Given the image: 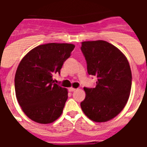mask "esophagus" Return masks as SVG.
Masks as SVG:
<instances>
[{"label":"esophagus","instance_id":"1","mask_svg":"<svg viewBox=\"0 0 147 147\" xmlns=\"http://www.w3.org/2000/svg\"><path fill=\"white\" fill-rule=\"evenodd\" d=\"M76 88H72V87L69 88V92H74V91H76Z\"/></svg>","mask_w":147,"mask_h":147}]
</instances>
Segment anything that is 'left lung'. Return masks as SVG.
Masks as SVG:
<instances>
[{"label": "left lung", "instance_id": "8db88e82", "mask_svg": "<svg viewBox=\"0 0 147 147\" xmlns=\"http://www.w3.org/2000/svg\"><path fill=\"white\" fill-rule=\"evenodd\" d=\"M88 73L96 76L93 88H84L81 102L84 114L95 122H106L121 113L130 96L132 74L126 56L114 45L104 40L82 42Z\"/></svg>", "mask_w": 147, "mask_h": 147}]
</instances>
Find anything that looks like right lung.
<instances>
[{
	"label": "right lung",
	"instance_id": "obj_1",
	"mask_svg": "<svg viewBox=\"0 0 147 147\" xmlns=\"http://www.w3.org/2000/svg\"><path fill=\"white\" fill-rule=\"evenodd\" d=\"M75 45L47 43L30 50L20 62L15 74L17 101L29 118L39 123H50L62 113L68 91L54 83Z\"/></svg>",
	"mask_w": 147,
	"mask_h": 147
}]
</instances>
